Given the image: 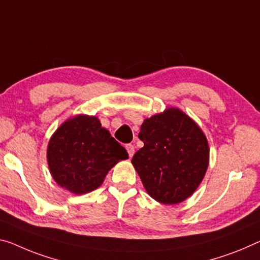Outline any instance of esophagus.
I'll list each match as a JSON object with an SVG mask.
<instances>
[{"label":"esophagus","mask_w":260,"mask_h":260,"mask_svg":"<svg viewBox=\"0 0 260 260\" xmlns=\"http://www.w3.org/2000/svg\"><path fill=\"white\" fill-rule=\"evenodd\" d=\"M125 149H126V151H127V154H129V157H130V158L133 157L134 153H135V147H134V145H131V144H126Z\"/></svg>","instance_id":"34e87169"}]
</instances>
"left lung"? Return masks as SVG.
Here are the masks:
<instances>
[{
    "instance_id": "1",
    "label": "left lung",
    "mask_w": 260,
    "mask_h": 260,
    "mask_svg": "<svg viewBox=\"0 0 260 260\" xmlns=\"http://www.w3.org/2000/svg\"><path fill=\"white\" fill-rule=\"evenodd\" d=\"M138 137L144 146L133 165L149 195L164 205L185 201L201 183L209 164L205 134L177 108L146 118Z\"/></svg>"
}]
</instances>
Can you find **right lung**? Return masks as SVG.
Wrapping results in <instances>:
<instances>
[{
	"label": "right lung",
	"instance_id": "right-lung-1",
	"mask_svg": "<svg viewBox=\"0 0 260 260\" xmlns=\"http://www.w3.org/2000/svg\"><path fill=\"white\" fill-rule=\"evenodd\" d=\"M127 158L126 150L101 126L99 118L87 115L63 122L47 146L52 177L62 188L78 195L96 189L111 167Z\"/></svg>",
	"mask_w": 260,
	"mask_h": 260
}]
</instances>
